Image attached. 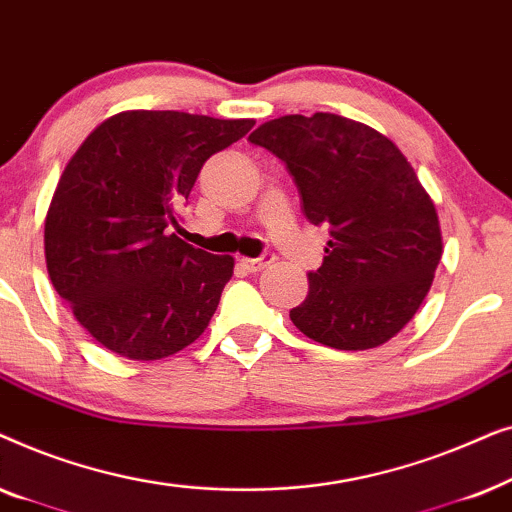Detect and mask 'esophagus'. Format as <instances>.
Here are the masks:
<instances>
[{"label":"esophagus","instance_id":"esophagus-1","mask_svg":"<svg viewBox=\"0 0 512 512\" xmlns=\"http://www.w3.org/2000/svg\"><path fill=\"white\" fill-rule=\"evenodd\" d=\"M275 261V256L272 254H265L261 258H240V263L247 268L249 272H261L263 268H268V265Z\"/></svg>","mask_w":512,"mask_h":512}]
</instances>
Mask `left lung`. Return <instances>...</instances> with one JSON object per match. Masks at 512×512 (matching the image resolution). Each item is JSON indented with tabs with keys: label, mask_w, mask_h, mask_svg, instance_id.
<instances>
[{
	"label": "left lung",
	"mask_w": 512,
	"mask_h": 512,
	"mask_svg": "<svg viewBox=\"0 0 512 512\" xmlns=\"http://www.w3.org/2000/svg\"><path fill=\"white\" fill-rule=\"evenodd\" d=\"M284 160L310 223H326L324 263L289 317L345 352L380 347L415 317L443 256L438 212L401 149L366 123L317 111L249 135Z\"/></svg>",
	"instance_id": "8db88e82"
}]
</instances>
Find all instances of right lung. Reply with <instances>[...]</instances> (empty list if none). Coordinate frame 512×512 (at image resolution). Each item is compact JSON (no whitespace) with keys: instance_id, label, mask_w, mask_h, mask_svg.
I'll return each instance as SVG.
<instances>
[{"instance_id":"1","label":"right lung","mask_w":512,"mask_h":512,"mask_svg":"<svg viewBox=\"0 0 512 512\" xmlns=\"http://www.w3.org/2000/svg\"><path fill=\"white\" fill-rule=\"evenodd\" d=\"M254 118L130 109L102 121L69 158L44 223L48 277L109 352L158 361L205 333L233 277L172 233L200 167Z\"/></svg>"}]
</instances>
